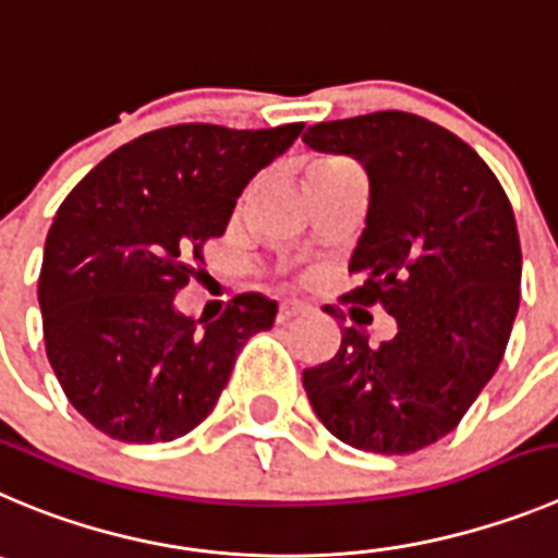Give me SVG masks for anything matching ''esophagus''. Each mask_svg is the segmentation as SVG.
I'll return each instance as SVG.
<instances>
[{
    "instance_id": "1",
    "label": "esophagus",
    "mask_w": 558,
    "mask_h": 558,
    "mask_svg": "<svg viewBox=\"0 0 558 558\" xmlns=\"http://www.w3.org/2000/svg\"><path fill=\"white\" fill-rule=\"evenodd\" d=\"M308 311L311 308L305 303H296V300H283V303L278 305V322H289V319H294V316H305Z\"/></svg>"
}]
</instances>
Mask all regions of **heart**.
Segmentation results:
<instances>
[{"label":"heart","mask_w":558,"mask_h":558,"mask_svg":"<svg viewBox=\"0 0 558 558\" xmlns=\"http://www.w3.org/2000/svg\"><path fill=\"white\" fill-rule=\"evenodd\" d=\"M343 159H338V156H316V159L308 161V168H305V175L314 173V170H322V168H330V165H341Z\"/></svg>","instance_id":"1"}]
</instances>
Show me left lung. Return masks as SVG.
Wrapping results in <instances>:
<instances>
[{
	"instance_id": "8db88e82",
	"label": "left lung",
	"mask_w": 558,
	"mask_h": 558,
	"mask_svg": "<svg viewBox=\"0 0 558 558\" xmlns=\"http://www.w3.org/2000/svg\"><path fill=\"white\" fill-rule=\"evenodd\" d=\"M303 140L366 168L361 283L341 303L383 305L399 327L377 347L343 327L336 355L303 372L305 393L343 444L413 454L460 424L507 352L523 269L512 203L471 145L421 114L316 123Z\"/></svg>"
}]
</instances>
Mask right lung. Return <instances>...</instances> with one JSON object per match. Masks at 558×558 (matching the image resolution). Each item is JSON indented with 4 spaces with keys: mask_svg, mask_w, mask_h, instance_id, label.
<instances>
[{
    "mask_svg": "<svg viewBox=\"0 0 558 558\" xmlns=\"http://www.w3.org/2000/svg\"><path fill=\"white\" fill-rule=\"evenodd\" d=\"M303 123L228 129L179 123L109 154L57 208L38 303L51 368L98 432L168 444L220 399L239 350L278 303L236 294L215 322L175 311V291L226 233L239 195Z\"/></svg>",
    "mask_w": 558,
    "mask_h": 558,
    "instance_id": "1",
    "label": "right lung"
}]
</instances>
